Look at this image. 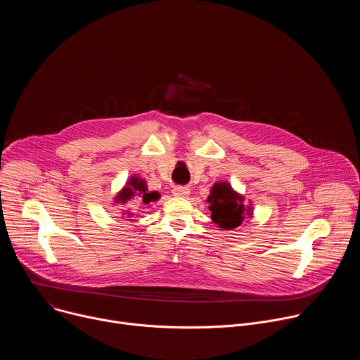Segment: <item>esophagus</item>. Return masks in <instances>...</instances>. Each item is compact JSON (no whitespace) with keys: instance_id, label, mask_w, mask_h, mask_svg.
<instances>
[{"instance_id":"1","label":"esophagus","mask_w":360,"mask_h":360,"mask_svg":"<svg viewBox=\"0 0 360 360\" xmlns=\"http://www.w3.org/2000/svg\"><path fill=\"white\" fill-rule=\"evenodd\" d=\"M172 193H174L175 196H182V198H185V196L189 195V188H188V186H175V188L172 189Z\"/></svg>"}]
</instances>
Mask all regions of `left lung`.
<instances>
[{
    "label": "left lung",
    "instance_id": "1",
    "mask_svg": "<svg viewBox=\"0 0 360 360\" xmlns=\"http://www.w3.org/2000/svg\"><path fill=\"white\" fill-rule=\"evenodd\" d=\"M212 221L226 231L239 228L252 217V207L245 205V198L239 195L228 182H217L208 196Z\"/></svg>",
    "mask_w": 360,
    "mask_h": 360
}]
</instances>
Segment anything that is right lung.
Listing matches in <instances>:
<instances>
[{
  "label": "right lung",
  "instance_id": "1",
  "mask_svg": "<svg viewBox=\"0 0 360 360\" xmlns=\"http://www.w3.org/2000/svg\"><path fill=\"white\" fill-rule=\"evenodd\" d=\"M160 193L152 191L149 192L148 191V186H146V182L145 179L136 176V175H132L128 181H127V185L118 192V195L115 196V203H121V205H125L127 202L129 200H138L141 203H145L148 205L149 202H155L160 199ZM134 217V214H131V211H125L122 214V218L125 221H134L131 219Z\"/></svg>",
  "mask_w": 360,
  "mask_h": 360
}]
</instances>
